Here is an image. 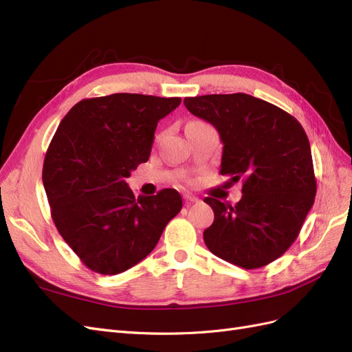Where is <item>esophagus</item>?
<instances>
[{"instance_id":"obj_1","label":"esophagus","mask_w":352,"mask_h":352,"mask_svg":"<svg viewBox=\"0 0 352 352\" xmlns=\"http://www.w3.org/2000/svg\"><path fill=\"white\" fill-rule=\"evenodd\" d=\"M184 199H185V204H186V206H189V204H194V202H197V201H198V198H197V197L190 195V194H185V195H184Z\"/></svg>"}]
</instances>
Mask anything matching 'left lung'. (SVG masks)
Returning <instances> with one entry per match:
<instances>
[{
	"mask_svg": "<svg viewBox=\"0 0 352 352\" xmlns=\"http://www.w3.org/2000/svg\"><path fill=\"white\" fill-rule=\"evenodd\" d=\"M186 109L216 127L223 142L220 175L242 179L233 207L204 202L214 221L204 230L207 248L243 269L279 258L300 235L317 190L310 142L294 116L248 94L186 97Z\"/></svg>",
	"mask_w": 352,
	"mask_h": 352,
	"instance_id": "8db88e82",
	"label": "left lung"
}]
</instances>
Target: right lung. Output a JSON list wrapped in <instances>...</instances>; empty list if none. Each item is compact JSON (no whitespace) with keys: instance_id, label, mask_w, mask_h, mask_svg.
Wrapping results in <instances>:
<instances>
[{"instance_id":"add662e5","label":"right lung","mask_w":352,"mask_h":352,"mask_svg":"<svg viewBox=\"0 0 352 352\" xmlns=\"http://www.w3.org/2000/svg\"><path fill=\"white\" fill-rule=\"evenodd\" d=\"M180 101L141 94L87 98L52 136L42 168L51 217L92 272L117 274L142 261L182 208L176 189L135 198L126 184L150 157L158 120Z\"/></svg>"}]
</instances>
